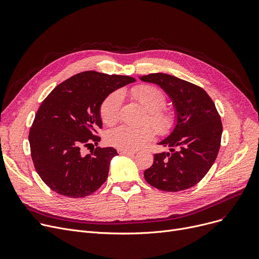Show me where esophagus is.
I'll list each match as a JSON object with an SVG mask.
<instances>
[{"label": "esophagus", "mask_w": 259, "mask_h": 259, "mask_svg": "<svg viewBox=\"0 0 259 259\" xmlns=\"http://www.w3.org/2000/svg\"><path fill=\"white\" fill-rule=\"evenodd\" d=\"M117 152L119 154H126V155H133L135 152L134 151H128V150H122V149H118Z\"/></svg>", "instance_id": "1"}]
</instances>
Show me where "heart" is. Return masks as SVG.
Wrapping results in <instances>:
<instances>
[{"label":"heart","mask_w":259,"mask_h":259,"mask_svg":"<svg viewBox=\"0 0 259 259\" xmlns=\"http://www.w3.org/2000/svg\"><path fill=\"white\" fill-rule=\"evenodd\" d=\"M131 98L137 100L148 112L149 122L154 127L158 134L169 133L174 125V115L165 110L166 97L160 90L153 86L142 85L125 91ZM122 103V95L119 91L112 92L104 100L101 105V117L106 125H113L119 117V110ZM154 131L151 127H129L121 125L109 130L106 134V141L109 145L122 150H138L146 143L151 141Z\"/></svg>","instance_id":"heart-1"}]
</instances>
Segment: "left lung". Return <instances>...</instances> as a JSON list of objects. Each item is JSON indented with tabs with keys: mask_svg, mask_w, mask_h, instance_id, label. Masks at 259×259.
I'll return each mask as SVG.
<instances>
[{
	"mask_svg": "<svg viewBox=\"0 0 259 259\" xmlns=\"http://www.w3.org/2000/svg\"><path fill=\"white\" fill-rule=\"evenodd\" d=\"M139 77L164 90L175 113L173 130L157 143L169 151L154 154L145 180L161 191L191 188L208 173L220 151L223 125L216 107L205 90L182 78L160 72Z\"/></svg>",
	"mask_w": 259,
	"mask_h": 259,
	"instance_id": "8db88e82",
	"label": "left lung"
}]
</instances>
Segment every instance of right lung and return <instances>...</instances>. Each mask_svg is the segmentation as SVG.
<instances>
[{
	"label": "right lung",
	"instance_id": "1",
	"mask_svg": "<svg viewBox=\"0 0 259 259\" xmlns=\"http://www.w3.org/2000/svg\"><path fill=\"white\" fill-rule=\"evenodd\" d=\"M135 81L128 75L97 71L77 73L58 85L40 104L29 131L31 157L42 181L61 195L78 198L92 194L106 182L112 147L84 155L102 128L101 105L109 94Z\"/></svg>",
	"mask_w": 259,
	"mask_h": 259
}]
</instances>
